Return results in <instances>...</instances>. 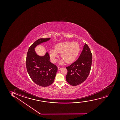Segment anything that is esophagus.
<instances>
[{"label": "esophagus", "instance_id": "1", "mask_svg": "<svg viewBox=\"0 0 120 120\" xmlns=\"http://www.w3.org/2000/svg\"><path fill=\"white\" fill-rule=\"evenodd\" d=\"M58 70H60L61 69H62V68L59 67H58Z\"/></svg>", "mask_w": 120, "mask_h": 120}]
</instances>
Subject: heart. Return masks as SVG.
<instances>
[{
	"label": "heart",
	"mask_w": 120,
	"mask_h": 120,
	"mask_svg": "<svg viewBox=\"0 0 120 120\" xmlns=\"http://www.w3.org/2000/svg\"><path fill=\"white\" fill-rule=\"evenodd\" d=\"M80 50V44L78 42L65 41L58 43L55 46V49H50L49 54L51 61L54 63L56 62L58 53H61V57L63 59L60 61V64L66 62L71 63L75 60Z\"/></svg>",
	"instance_id": "1"
}]
</instances>
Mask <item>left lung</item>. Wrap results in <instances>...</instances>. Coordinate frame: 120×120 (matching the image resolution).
Here are the masks:
<instances>
[{
    "instance_id": "obj_1",
    "label": "left lung",
    "mask_w": 120,
    "mask_h": 120,
    "mask_svg": "<svg viewBox=\"0 0 120 120\" xmlns=\"http://www.w3.org/2000/svg\"><path fill=\"white\" fill-rule=\"evenodd\" d=\"M92 54L89 47L85 44L77 60L66 67L68 70L66 79L71 85H78L85 80L89 75L92 65Z\"/></svg>"
}]
</instances>
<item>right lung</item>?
<instances>
[{"mask_svg":"<svg viewBox=\"0 0 120 120\" xmlns=\"http://www.w3.org/2000/svg\"><path fill=\"white\" fill-rule=\"evenodd\" d=\"M50 39H39L35 41L29 48L26 57V68L29 76L36 84L42 87L52 84L58 68L50 62L48 53L46 52L44 56H40L36 54L35 48Z\"/></svg>","mask_w":120,"mask_h":120,"instance_id":"add662e5","label":"right lung"}]
</instances>
